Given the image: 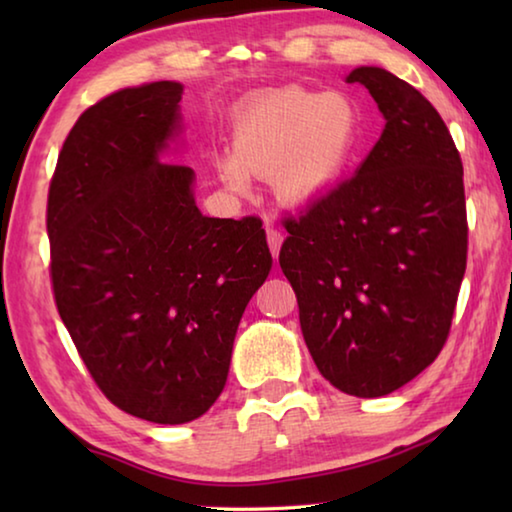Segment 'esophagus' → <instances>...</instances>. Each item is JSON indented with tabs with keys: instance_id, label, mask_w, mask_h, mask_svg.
I'll return each mask as SVG.
<instances>
[{
	"instance_id": "esophagus-1",
	"label": "esophagus",
	"mask_w": 512,
	"mask_h": 512,
	"mask_svg": "<svg viewBox=\"0 0 512 512\" xmlns=\"http://www.w3.org/2000/svg\"><path fill=\"white\" fill-rule=\"evenodd\" d=\"M266 241H268V248H271V255L277 257L282 246V232L277 230L271 221H266Z\"/></svg>"
}]
</instances>
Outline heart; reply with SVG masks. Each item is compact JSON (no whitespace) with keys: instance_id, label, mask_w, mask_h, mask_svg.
I'll return each instance as SVG.
<instances>
[{"instance_id":"1","label":"heart","mask_w":512,"mask_h":512,"mask_svg":"<svg viewBox=\"0 0 512 512\" xmlns=\"http://www.w3.org/2000/svg\"><path fill=\"white\" fill-rule=\"evenodd\" d=\"M361 140V115L336 92L282 88L257 94L232 121V153L216 162L235 189L248 171L271 178L277 196L305 203L339 183Z\"/></svg>"}]
</instances>
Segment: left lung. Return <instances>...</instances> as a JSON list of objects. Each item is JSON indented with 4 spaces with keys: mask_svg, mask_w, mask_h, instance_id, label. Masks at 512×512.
<instances>
[{
    "mask_svg": "<svg viewBox=\"0 0 512 512\" xmlns=\"http://www.w3.org/2000/svg\"><path fill=\"white\" fill-rule=\"evenodd\" d=\"M386 128L352 178L284 219L280 268L329 384L381 397L436 361L467 264L463 162L443 117L379 67H357Z\"/></svg>",
    "mask_w": 512,
    "mask_h": 512,
    "instance_id": "obj_1",
    "label": "left lung"
}]
</instances>
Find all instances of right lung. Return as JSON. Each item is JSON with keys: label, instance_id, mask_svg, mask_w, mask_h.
I'll return each instance as SVG.
<instances>
[{"label": "right lung", "instance_id": "obj_1", "mask_svg": "<svg viewBox=\"0 0 512 512\" xmlns=\"http://www.w3.org/2000/svg\"><path fill=\"white\" fill-rule=\"evenodd\" d=\"M183 85L124 88L76 119L47 196L56 309L99 391L155 424L203 415L241 314L271 271L257 216L210 219L194 171L162 162Z\"/></svg>", "mask_w": 512, "mask_h": 512}]
</instances>
